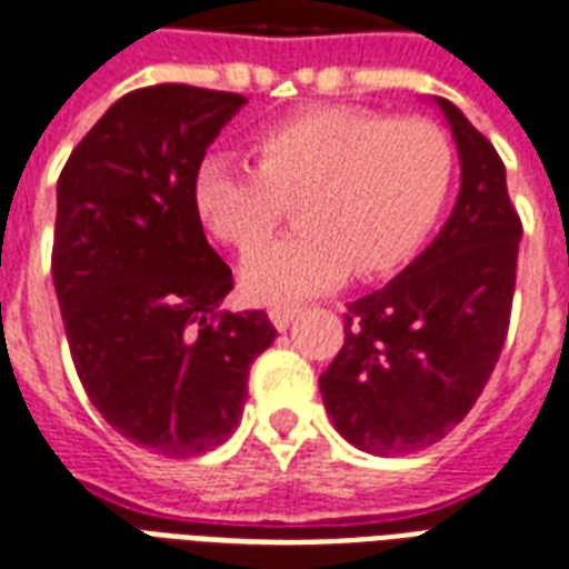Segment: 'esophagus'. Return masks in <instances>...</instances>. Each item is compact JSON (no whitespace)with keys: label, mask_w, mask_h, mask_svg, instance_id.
Wrapping results in <instances>:
<instances>
[{"label":"esophagus","mask_w":569,"mask_h":569,"mask_svg":"<svg viewBox=\"0 0 569 569\" xmlns=\"http://www.w3.org/2000/svg\"><path fill=\"white\" fill-rule=\"evenodd\" d=\"M268 319H271V325H274L277 331H286V328L292 325L295 310H289V307H274V310H268Z\"/></svg>","instance_id":"obj_1"}]
</instances>
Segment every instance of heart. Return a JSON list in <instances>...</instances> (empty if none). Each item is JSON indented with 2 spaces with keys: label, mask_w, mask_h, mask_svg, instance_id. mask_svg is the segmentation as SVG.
Segmentation results:
<instances>
[{
  "label": "heart",
  "mask_w": 569,
  "mask_h": 569,
  "mask_svg": "<svg viewBox=\"0 0 569 569\" xmlns=\"http://www.w3.org/2000/svg\"><path fill=\"white\" fill-rule=\"evenodd\" d=\"M253 167L208 154L190 199L202 227L247 250L271 236L295 202L301 236L250 250L238 280L247 301L295 307L340 286L400 268L439 220L453 149L427 119L319 107L268 124L250 140Z\"/></svg>",
  "instance_id": "heart-1"
}]
</instances>
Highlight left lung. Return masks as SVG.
Wrapping results in <instances>:
<instances>
[{
	"label": "left lung",
	"instance_id": "obj_1",
	"mask_svg": "<svg viewBox=\"0 0 569 569\" xmlns=\"http://www.w3.org/2000/svg\"><path fill=\"white\" fill-rule=\"evenodd\" d=\"M436 103L459 151L457 206L411 266L349 303L319 379L337 432L372 457L445 439L487 388L510 325L522 223L505 163L459 107Z\"/></svg>",
	"mask_w": 569,
	"mask_h": 569
}]
</instances>
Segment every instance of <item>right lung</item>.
Wrapping results in <instances>:
<instances>
[{"mask_svg": "<svg viewBox=\"0 0 569 569\" xmlns=\"http://www.w3.org/2000/svg\"><path fill=\"white\" fill-rule=\"evenodd\" d=\"M247 98L163 82L124 94L56 188L53 286L82 388L124 439L199 457L241 420L262 310H217L232 271L193 211L206 149Z\"/></svg>", "mask_w": 569, "mask_h": 569, "instance_id": "1", "label": "right lung"}]
</instances>
